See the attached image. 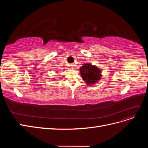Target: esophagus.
I'll list each match as a JSON object with an SVG mask.
<instances>
[{"instance_id": "obj_1", "label": "esophagus", "mask_w": 148, "mask_h": 148, "mask_svg": "<svg viewBox=\"0 0 148 148\" xmlns=\"http://www.w3.org/2000/svg\"><path fill=\"white\" fill-rule=\"evenodd\" d=\"M70 67H71V68H72V69H74L75 67V64H70Z\"/></svg>"}]
</instances>
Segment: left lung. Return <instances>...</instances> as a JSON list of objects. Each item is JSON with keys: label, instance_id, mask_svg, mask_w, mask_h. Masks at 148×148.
I'll list each match as a JSON object with an SVG mask.
<instances>
[{"label": "left lung", "instance_id": "8db88e82", "mask_svg": "<svg viewBox=\"0 0 148 148\" xmlns=\"http://www.w3.org/2000/svg\"><path fill=\"white\" fill-rule=\"evenodd\" d=\"M79 71L83 79L88 85L97 83L102 77L101 69L91 64H84L79 68Z\"/></svg>", "mask_w": 148, "mask_h": 148}]
</instances>
